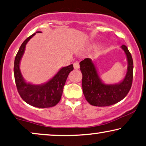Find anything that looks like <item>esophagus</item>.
I'll list each match as a JSON object with an SVG mask.
<instances>
[{
    "label": "esophagus",
    "mask_w": 146,
    "mask_h": 146,
    "mask_svg": "<svg viewBox=\"0 0 146 146\" xmlns=\"http://www.w3.org/2000/svg\"><path fill=\"white\" fill-rule=\"evenodd\" d=\"M73 67L74 69H78L79 68V63L78 62H75L73 63Z\"/></svg>",
    "instance_id": "obj_1"
}]
</instances>
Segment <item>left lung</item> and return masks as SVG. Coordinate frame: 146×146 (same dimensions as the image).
Listing matches in <instances>:
<instances>
[{
    "label": "left lung",
    "instance_id": "obj_1",
    "mask_svg": "<svg viewBox=\"0 0 146 146\" xmlns=\"http://www.w3.org/2000/svg\"><path fill=\"white\" fill-rule=\"evenodd\" d=\"M126 54L128 67L124 79L118 83H105L100 78L98 70L91 59L86 58L79 63L83 74L82 87L86 100L91 105L106 106L120 102L128 93L133 79V60L125 45L120 47Z\"/></svg>",
    "mask_w": 146,
    "mask_h": 146
}]
</instances>
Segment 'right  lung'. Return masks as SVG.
I'll use <instances>...</instances> for the list:
<instances>
[{"mask_svg": "<svg viewBox=\"0 0 146 146\" xmlns=\"http://www.w3.org/2000/svg\"><path fill=\"white\" fill-rule=\"evenodd\" d=\"M38 31L24 40L16 55L14 65V74L18 93L22 99L30 105L37 108H49L56 105L61 99L63 87L69 73L73 70L71 64L61 68L53 77L46 83L35 85L26 82L20 71V61L25 52L27 43Z\"/></svg>", "mask_w": 146, "mask_h": 146, "instance_id": "obj_1", "label": "right lung"}]
</instances>
